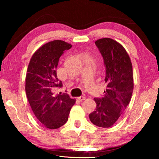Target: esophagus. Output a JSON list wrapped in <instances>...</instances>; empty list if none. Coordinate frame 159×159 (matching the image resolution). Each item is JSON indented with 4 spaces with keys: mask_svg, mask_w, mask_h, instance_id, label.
<instances>
[{
    "mask_svg": "<svg viewBox=\"0 0 159 159\" xmlns=\"http://www.w3.org/2000/svg\"><path fill=\"white\" fill-rule=\"evenodd\" d=\"M77 99H79V101H83V100H85V97H84V96H80Z\"/></svg>",
    "mask_w": 159,
    "mask_h": 159,
    "instance_id": "obj_1",
    "label": "esophagus"
}]
</instances>
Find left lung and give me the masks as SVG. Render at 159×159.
<instances>
[{"label":"left lung","instance_id":"left-lung-1","mask_svg":"<svg viewBox=\"0 0 159 159\" xmlns=\"http://www.w3.org/2000/svg\"><path fill=\"white\" fill-rule=\"evenodd\" d=\"M105 66L107 89L102 98H96L95 111L89 114L90 121L102 128L116 122L130 101L133 91V66L121 45L108 38L95 41Z\"/></svg>","mask_w":159,"mask_h":159}]
</instances>
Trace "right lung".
<instances>
[{
    "label": "right lung",
    "mask_w": 159,
    "mask_h": 159,
    "mask_svg": "<svg viewBox=\"0 0 159 159\" xmlns=\"http://www.w3.org/2000/svg\"><path fill=\"white\" fill-rule=\"evenodd\" d=\"M71 47L60 40L50 41L36 50L29 64L26 97L37 119L49 129H57L65 124L76 102L67 93H54L55 88L62 87L56 71L59 60Z\"/></svg>",
    "instance_id": "obj_1"
}]
</instances>
